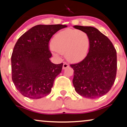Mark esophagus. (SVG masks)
Listing matches in <instances>:
<instances>
[{"mask_svg":"<svg viewBox=\"0 0 127 127\" xmlns=\"http://www.w3.org/2000/svg\"><path fill=\"white\" fill-rule=\"evenodd\" d=\"M68 67H69V65H68L67 63H64L63 65V69H65V68H67Z\"/></svg>","mask_w":127,"mask_h":127,"instance_id":"obj_1","label":"esophagus"}]
</instances>
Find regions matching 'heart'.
<instances>
[{"label": "heart", "mask_w": 127, "mask_h": 127, "mask_svg": "<svg viewBox=\"0 0 127 127\" xmlns=\"http://www.w3.org/2000/svg\"><path fill=\"white\" fill-rule=\"evenodd\" d=\"M51 45L53 52L65 53L68 61L77 62L87 56L89 51L90 41L85 32L67 29L54 36Z\"/></svg>", "instance_id": "heart-1"}]
</instances>
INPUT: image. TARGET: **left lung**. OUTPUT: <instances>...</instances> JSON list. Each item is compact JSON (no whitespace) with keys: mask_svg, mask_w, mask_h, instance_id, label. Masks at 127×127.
<instances>
[{"mask_svg":"<svg viewBox=\"0 0 127 127\" xmlns=\"http://www.w3.org/2000/svg\"><path fill=\"white\" fill-rule=\"evenodd\" d=\"M73 27L85 32L90 41L86 57L78 63L70 64L74 70L73 86L83 97H101L110 91L115 80L117 51L109 39L96 28L79 25Z\"/></svg>","mask_w":127,"mask_h":127,"instance_id":"obj_1","label":"left lung"}]
</instances>
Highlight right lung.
Listing matches in <instances>:
<instances>
[{"label":"right lung","instance_id":"add662e5","mask_svg":"<svg viewBox=\"0 0 127 127\" xmlns=\"http://www.w3.org/2000/svg\"><path fill=\"white\" fill-rule=\"evenodd\" d=\"M67 25H38L24 33L15 44L11 57L12 79L24 96L39 99L51 91L63 63L50 62L49 41L52 36Z\"/></svg>","mask_w":127,"mask_h":127}]
</instances>
